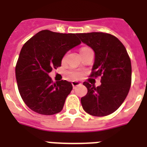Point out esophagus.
Masks as SVG:
<instances>
[{"label": "esophagus", "mask_w": 147, "mask_h": 147, "mask_svg": "<svg viewBox=\"0 0 147 147\" xmlns=\"http://www.w3.org/2000/svg\"><path fill=\"white\" fill-rule=\"evenodd\" d=\"M71 85H72L73 88H76V87H77V86H79V85H81V83L79 82H78V81H72Z\"/></svg>", "instance_id": "34e87169"}]
</instances>
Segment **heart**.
<instances>
[{"instance_id":"heart-1","label":"heart","mask_w":147,"mask_h":147,"mask_svg":"<svg viewBox=\"0 0 147 147\" xmlns=\"http://www.w3.org/2000/svg\"><path fill=\"white\" fill-rule=\"evenodd\" d=\"M85 49H89V48H88V47H83V48H82L81 51L85 50ZM70 75H71V76L73 78H78L81 77V73L80 72H78V71H71Z\"/></svg>"}]
</instances>
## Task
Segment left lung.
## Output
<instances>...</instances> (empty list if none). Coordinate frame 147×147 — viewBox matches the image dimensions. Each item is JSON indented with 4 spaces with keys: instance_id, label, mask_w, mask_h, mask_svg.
<instances>
[{
    "instance_id": "8db88e82",
    "label": "left lung",
    "mask_w": 147,
    "mask_h": 147,
    "mask_svg": "<svg viewBox=\"0 0 147 147\" xmlns=\"http://www.w3.org/2000/svg\"><path fill=\"white\" fill-rule=\"evenodd\" d=\"M82 42L94 52L91 76H100V85L95 88L83 83L88 88L81 98L85 112L92 116H107L118 109L127 98L131 85V62L122 42L111 34L78 33Z\"/></svg>"
}]
</instances>
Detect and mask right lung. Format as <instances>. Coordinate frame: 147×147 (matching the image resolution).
<instances>
[{"mask_svg": "<svg viewBox=\"0 0 147 147\" xmlns=\"http://www.w3.org/2000/svg\"><path fill=\"white\" fill-rule=\"evenodd\" d=\"M76 35L45 30L22 47L15 69L16 79L22 99L33 111L53 115L63 108L72 85L65 80L53 83L49 73L61 66L68 51L80 44Z\"/></svg>", "mask_w": 147, "mask_h": 147, "instance_id": "add662e5", "label": "right lung"}]
</instances>
